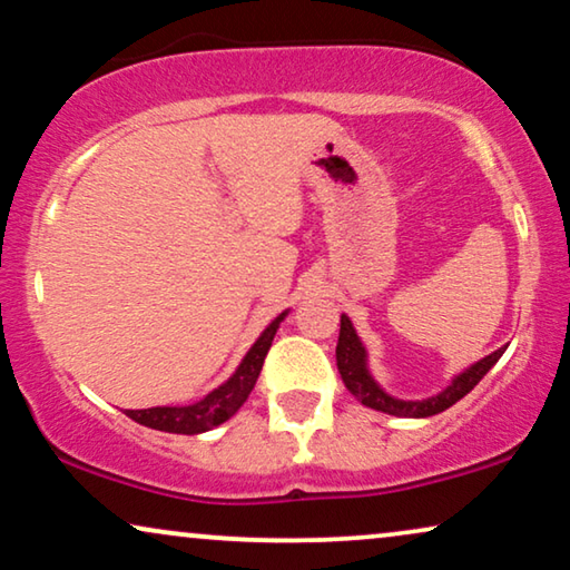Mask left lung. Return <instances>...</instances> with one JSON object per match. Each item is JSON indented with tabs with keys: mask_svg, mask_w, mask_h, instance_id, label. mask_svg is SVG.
<instances>
[{
	"mask_svg": "<svg viewBox=\"0 0 570 570\" xmlns=\"http://www.w3.org/2000/svg\"><path fill=\"white\" fill-rule=\"evenodd\" d=\"M503 352L505 346L498 348V352H492L490 356H484V360H480L476 364H472V367L464 370V373L453 377L449 389L440 391L438 396H430L422 401H401V399L389 396V393L373 381V375H370L367 370V352H364L352 321H348L346 315H341L336 364H338L341 381H344L348 393H352L356 401H362L364 406L377 409V412H385L393 416H432V414L445 412V409H451L456 401L464 399L466 393L490 373V367L500 360V356H503Z\"/></svg>",
	"mask_w": 570,
	"mask_h": 570,
	"instance_id": "left-lung-1",
	"label": "left lung"
}]
</instances>
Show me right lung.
Segmentation results:
<instances>
[{
	"mask_svg": "<svg viewBox=\"0 0 570 570\" xmlns=\"http://www.w3.org/2000/svg\"><path fill=\"white\" fill-rule=\"evenodd\" d=\"M286 313H281L268 328L261 333V338L255 341L245 360L237 367L229 381L218 385L216 391H210L206 399H200L197 404L189 406H154V409H127V416L135 422L146 424L150 430L161 432H177V435H197V432L214 430L218 424L229 420L239 412V406L245 404L249 391L255 389L257 375H261L265 354L276 336L278 323L284 321Z\"/></svg>",
	"mask_w": 570,
	"mask_h": 570,
	"instance_id": "1",
	"label": "right lung"
}]
</instances>
